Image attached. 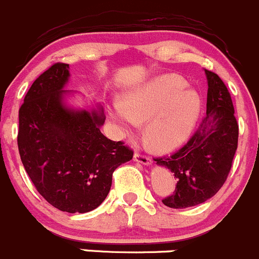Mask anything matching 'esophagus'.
<instances>
[{"label":"esophagus","mask_w":259,"mask_h":259,"mask_svg":"<svg viewBox=\"0 0 259 259\" xmlns=\"http://www.w3.org/2000/svg\"><path fill=\"white\" fill-rule=\"evenodd\" d=\"M133 158H135V161H137V162L142 163V165H146V166H148L152 163V161H151L150 157H147V156L143 155V153H141V152H135Z\"/></svg>","instance_id":"1"}]
</instances>
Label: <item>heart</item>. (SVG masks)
<instances>
[{"instance_id": "1", "label": "heart", "mask_w": 259, "mask_h": 259, "mask_svg": "<svg viewBox=\"0 0 259 259\" xmlns=\"http://www.w3.org/2000/svg\"><path fill=\"white\" fill-rule=\"evenodd\" d=\"M186 85L185 79L176 74L156 76L127 91L122 101L114 99L108 114L124 136L133 135L146 121L150 145L172 150L189 137L200 113V97Z\"/></svg>"}]
</instances>
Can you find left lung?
Masks as SVG:
<instances>
[{"label":"left lung","mask_w":259,"mask_h":259,"mask_svg":"<svg viewBox=\"0 0 259 259\" xmlns=\"http://www.w3.org/2000/svg\"><path fill=\"white\" fill-rule=\"evenodd\" d=\"M208 80L206 114L184 147L156 163L168 168L178 180L175 193L163 199L168 208L184 209L213 198L225 183L238 147V123L227 87L205 69Z\"/></svg>","instance_id":"obj_1"}]
</instances>
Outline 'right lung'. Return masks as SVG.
I'll list each match as a JSON object with an SVG mask.
<instances>
[{
  "label": "right lung",
  "instance_id": "obj_1",
  "mask_svg": "<svg viewBox=\"0 0 259 259\" xmlns=\"http://www.w3.org/2000/svg\"><path fill=\"white\" fill-rule=\"evenodd\" d=\"M69 65L56 63L32 83L19 111L20 157L40 195L66 213H88L108 195L112 175L132 160L123 142L101 132V106L75 109L65 103L71 93Z\"/></svg>",
  "mask_w": 259,
  "mask_h": 259
}]
</instances>
